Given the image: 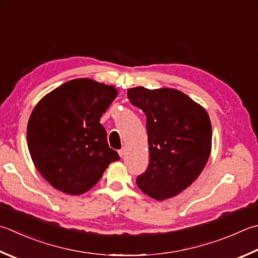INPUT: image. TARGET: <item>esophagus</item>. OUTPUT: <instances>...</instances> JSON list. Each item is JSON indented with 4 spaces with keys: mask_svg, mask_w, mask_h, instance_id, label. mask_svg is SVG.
Returning <instances> with one entry per match:
<instances>
[{
    "mask_svg": "<svg viewBox=\"0 0 258 258\" xmlns=\"http://www.w3.org/2000/svg\"><path fill=\"white\" fill-rule=\"evenodd\" d=\"M118 154H119V156H120V158H122V156H124V155L126 154V150H125V148H123V149H120V150L118 151Z\"/></svg>",
    "mask_w": 258,
    "mask_h": 258,
    "instance_id": "esophagus-1",
    "label": "esophagus"
}]
</instances>
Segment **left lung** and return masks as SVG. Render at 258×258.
I'll use <instances>...</instances> for the list:
<instances>
[{"mask_svg":"<svg viewBox=\"0 0 258 258\" xmlns=\"http://www.w3.org/2000/svg\"><path fill=\"white\" fill-rule=\"evenodd\" d=\"M127 97L146 115L150 163L136 184L151 198H172L203 172L211 151L206 109L173 88H130Z\"/></svg>","mask_w":258,"mask_h":258,"instance_id":"left-lung-1","label":"left lung"}]
</instances>
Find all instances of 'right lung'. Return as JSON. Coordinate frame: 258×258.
Here are the masks:
<instances>
[{
  "label": "right lung",
  "instance_id": "add662e5",
  "mask_svg": "<svg viewBox=\"0 0 258 258\" xmlns=\"http://www.w3.org/2000/svg\"><path fill=\"white\" fill-rule=\"evenodd\" d=\"M117 96L113 86L73 79L47 94L30 116L27 139L35 168L61 192L79 196L119 159L99 123Z\"/></svg>",
  "mask_w": 258,
  "mask_h": 258
}]
</instances>
